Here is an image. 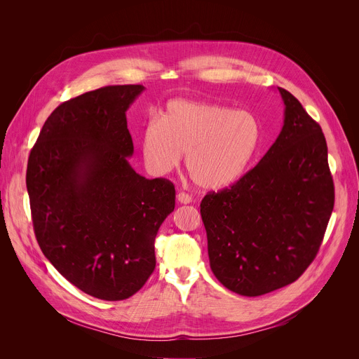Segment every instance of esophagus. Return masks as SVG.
I'll list each match as a JSON object with an SVG mask.
<instances>
[{"label":"esophagus","instance_id":"34e87169","mask_svg":"<svg viewBox=\"0 0 359 359\" xmlns=\"http://www.w3.org/2000/svg\"><path fill=\"white\" fill-rule=\"evenodd\" d=\"M177 200H179V203H182V204H189V203H191V196H189V194L184 193V191H180V193L177 194Z\"/></svg>","mask_w":359,"mask_h":359}]
</instances>
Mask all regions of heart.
Instances as JSON below:
<instances>
[{
	"instance_id": "obj_1",
	"label": "heart",
	"mask_w": 359,
	"mask_h": 359,
	"mask_svg": "<svg viewBox=\"0 0 359 359\" xmlns=\"http://www.w3.org/2000/svg\"><path fill=\"white\" fill-rule=\"evenodd\" d=\"M262 144V126L248 111L210 102L173 99L161 119H150L140 133L146 168L156 176L184 165L193 182L219 190L240 180Z\"/></svg>"
}]
</instances>
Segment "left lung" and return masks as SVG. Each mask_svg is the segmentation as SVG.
I'll list each match as a JSON object with an SVG mask.
<instances>
[{"label": "left lung", "instance_id": "obj_1", "mask_svg": "<svg viewBox=\"0 0 359 359\" xmlns=\"http://www.w3.org/2000/svg\"><path fill=\"white\" fill-rule=\"evenodd\" d=\"M283 129L238 182L200 203L210 267L230 291L257 297L294 283L320 250L334 209L321 126L278 88Z\"/></svg>", "mask_w": 359, "mask_h": 359}]
</instances>
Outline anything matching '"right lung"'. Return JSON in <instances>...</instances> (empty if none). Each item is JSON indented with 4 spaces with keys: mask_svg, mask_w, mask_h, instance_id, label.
Here are the masks:
<instances>
[{
    "mask_svg": "<svg viewBox=\"0 0 359 359\" xmlns=\"http://www.w3.org/2000/svg\"><path fill=\"white\" fill-rule=\"evenodd\" d=\"M144 90L115 85L61 104L27 168L32 224L45 257L71 284L107 301L137 292L156 267L155 238L175 210V186L128 162L126 111Z\"/></svg>",
    "mask_w": 359,
    "mask_h": 359,
    "instance_id": "right-lung-1",
    "label": "right lung"
}]
</instances>
